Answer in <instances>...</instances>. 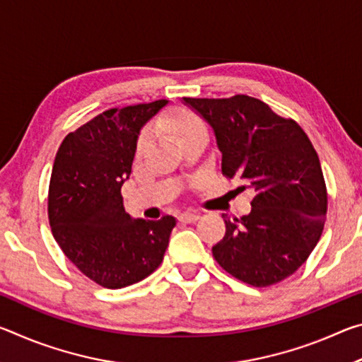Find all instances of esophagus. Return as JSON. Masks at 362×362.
<instances>
[{
	"label": "esophagus",
	"mask_w": 362,
	"mask_h": 362,
	"mask_svg": "<svg viewBox=\"0 0 362 362\" xmlns=\"http://www.w3.org/2000/svg\"><path fill=\"white\" fill-rule=\"evenodd\" d=\"M198 218H199V216L196 212H183L179 216V220L183 223H192V222H196Z\"/></svg>",
	"instance_id": "obj_1"
}]
</instances>
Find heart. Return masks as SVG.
Listing matches in <instances>:
<instances>
[{
    "label": "heart",
    "instance_id": "heart-1",
    "mask_svg": "<svg viewBox=\"0 0 362 362\" xmlns=\"http://www.w3.org/2000/svg\"><path fill=\"white\" fill-rule=\"evenodd\" d=\"M163 124L179 139L180 144L189 142L193 139L207 137V129L204 121L199 118L198 115H194L189 110H177L173 115H169L168 118L163 119ZM151 137V132L146 131L142 134V137L139 140L137 150L139 153L145 150V146L148 145Z\"/></svg>",
    "mask_w": 362,
    "mask_h": 362
}]
</instances>
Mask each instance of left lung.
Listing matches in <instances>:
<instances>
[{
	"label": "left lung",
	"instance_id": "left-lung-1",
	"mask_svg": "<svg viewBox=\"0 0 362 362\" xmlns=\"http://www.w3.org/2000/svg\"><path fill=\"white\" fill-rule=\"evenodd\" d=\"M183 103L212 127L222 173L255 193L247 216H223L226 231L212 247L214 259L255 287L291 276L313 252L327 212L321 163L308 136L249 95L183 97Z\"/></svg>",
	"mask_w": 362,
	"mask_h": 362
}]
</instances>
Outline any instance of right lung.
Segmentation results:
<instances>
[{
	"label": "right lung",
	"mask_w": 362,
	"mask_h": 362,
	"mask_svg": "<svg viewBox=\"0 0 362 362\" xmlns=\"http://www.w3.org/2000/svg\"><path fill=\"white\" fill-rule=\"evenodd\" d=\"M169 100L112 108L64 139L49 183V223L60 249L94 283L121 289L161 265L175 217L132 218L121 187L142 127Z\"/></svg>",
	"instance_id": "obj_1"
}]
</instances>
